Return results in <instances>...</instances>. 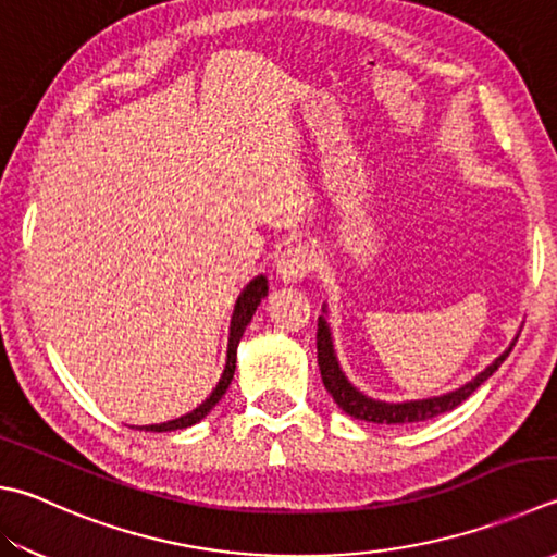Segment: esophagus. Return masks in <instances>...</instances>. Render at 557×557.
<instances>
[{
	"mask_svg": "<svg viewBox=\"0 0 557 557\" xmlns=\"http://www.w3.org/2000/svg\"><path fill=\"white\" fill-rule=\"evenodd\" d=\"M314 267L312 249L308 245H293L281 251L276 261V274L283 283H298L306 278Z\"/></svg>",
	"mask_w": 557,
	"mask_h": 557,
	"instance_id": "1",
	"label": "esophagus"
}]
</instances>
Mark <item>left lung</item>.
Returning <instances> with one entry per match:
<instances>
[{
	"label": "left lung",
	"mask_w": 557,
	"mask_h": 557,
	"mask_svg": "<svg viewBox=\"0 0 557 557\" xmlns=\"http://www.w3.org/2000/svg\"><path fill=\"white\" fill-rule=\"evenodd\" d=\"M324 314H327V306H322V314L318 318V363H320L322 383H324V387H327V393L334 397V403H337L346 414L354 419H363V422H373V424L426 422V419L450 412V409L458 407L463 400H468V397L473 395L478 387L499 369L502 363H505V359L513 349V344H517V339H519V334H517L507 349L502 351L485 371H480L473 381H468L466 385L456 387V391L444 393V395H434V397H424V400L385 403V400H375V397H369L366 393H361L359 387H356L349 377L344 375L339 359H337V351H334L332 327Z\"/></svg>",
	"instance_id": "left-lung-1"
}]
</instances>
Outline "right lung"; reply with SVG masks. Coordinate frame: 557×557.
I'll list each match as a JSON object with an SVG mask.
<instances>
[{"label":"right lung","instance_id":"obj_1","mask_svg":"<svg viewBox=\"0 0 557 557\" xmlns=\"http://www.w3.org/2000/svg\"><path fill=\"white\" fill-rule=\"evenodd\" d=\"M267 293H269V281H267L264 274H259V276L251 278L247 286H245V290L237 296L235 310H233V320H230L225 369H223V375H220L218 385L213 387V393L208 395L206 400L198 405L196 409H191V412H186L184 417L170 419V422H162V424H145V426H133V429H145V432H176V429L194 426L196 422H201V419L208 412H211V409L220 403V397L225 395V391L230 387V381H233L235 363H237V344H239V339H243L247 324L251 322V318H255L259 302L267 298Z\"/></svg>","mask_w":557,"mask_h":557}]
</instances>
